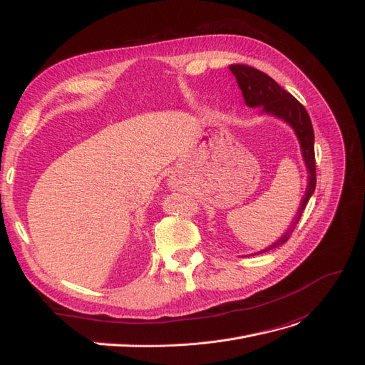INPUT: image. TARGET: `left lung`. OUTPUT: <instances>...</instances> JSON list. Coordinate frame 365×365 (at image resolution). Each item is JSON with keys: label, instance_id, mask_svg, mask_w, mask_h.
I'll return each instance as SVG.
<instances>
[{"label": "left lung", "instance_id": "1", "mask_svg": "<svg viewBox=\"0 0 365 365\" xmlns=\"http://www.w3.org/2000/svg\"><path fill=\"white\" fill-rule=\"evenodd\" d=\"M229 68L232 74L237 77L238 86L242 92V97L247 106H250V108H262L264 113L274 115L277 118L288 123L294 128V132H296L300 143L304 165L308 168L307 191L303 194L300 206L297 209L296 215H294L289 227L272 245H268L264 250L255 253V255H259V253L274 250L289 240L291 233L294 232V229H296L304 207H307L311 195L315 191L317 178H315L314 128H312V123L307 109H304L289 92H287L284 88H280L272 77L249 65H230Z\"/></svg>", "mask_w": 365, "mask_h": 365}]
</instances>
